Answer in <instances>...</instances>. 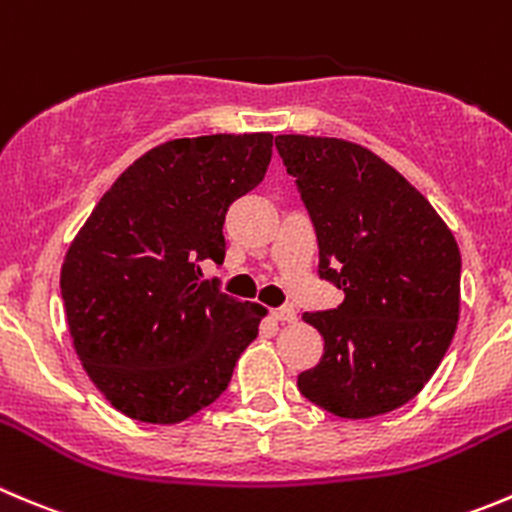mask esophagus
I'll use <instances>...</instances> for the list:
<instances>
[{"label": "esophagus", "instance_id": "1", "mask_svg": "<svg viewBox=\"0 0 512 512\" xmlns=\"http://www.w3.org/2000/svg\"><path fill=\"white\" fill-rule=\"evenodd\" d=\"M272 317L280 322H295L297 312H295V307H277V310H272Z\"/></svg>", "mask_w": 512, "mask_h": 512}]
</instances>
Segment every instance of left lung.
I'll return each mask as SVG.
<instances>
[{
  "mask_svg": "<svg viewBox=\"0 0 512 512\" xmlns=\"http://www.w3.org/2000/svg\"><path fill=\"white\" fill-rule=\"evenodd\" d=\"M320 247V277L345 300L302 320L325 340L297 375L337 418H375L413 400L438 370L460 317V250L435 207L395 167L355 142L280 135Z\"/></svg>",
  "mask_w": 512,
  "mask_h": 512,
  "instance_id": "left-lung-1",
  "label": "left lung"
}]
</instances>
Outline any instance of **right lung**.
<instances>
[{"mask_svg": "<svg viewBox=\"0 0 512 512\" xmlns=\"http://www.w3.org/2000/svg\"><path fill=\"white\" fill-rule=\"evenodd\" d=\"M270 132L182 137L132 162L62 262L72 345L94 388L140 423L175 425L225 393L267 310L202 282L225 260V215L255 190Z\"/></svg>", "mask_w": 512, "mask_h": 512, "instance_id": "right-lung-1", "label": "right lung"}]
</instances>
